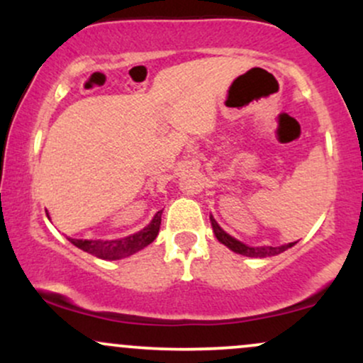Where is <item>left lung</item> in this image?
Returning <instances> with one entry per match:
<instances>
[{"mask_svg": "<svg viewBox=\"0 0 363 363\" xmlns=\"http://www.w3.org/2000/svg\"><path fill=\"white\" fill-rule=\"evenodd\" d=\"M210 222H211V228H213V234L216 239H218V242L227 245L230 251H234L237 254H242V256H247V257H272V256H277V254H280V252H285L286 249L294 247L295 245V242H290V244H283V245H274V247L273 245H254L252 247V245L240 242L239 239H235V237L227 234V232L220 227L218 222L213 218V215H210Z\"/></svg>", "mask_w": 363, "mask_h": 363, "instance_id": "8db88e82", "label": "left lung"}]
</instances>
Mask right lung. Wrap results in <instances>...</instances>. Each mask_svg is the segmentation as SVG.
Listing matches in <instances>:
<instances>
[{"instance_id": "obj_1", "label": "right lung", "mask_w": 363, "mask_h": 363, "mask_svg": "<svg viewBox=\"0 0 363 363\" xmlns=\"http://www.w3.org/2000/svg\"><path fill=\"white\" fill-rule=\"evenodd\" d=\"M162 211H157L153 215L152 222H150L147 227L141 228L140 232H135V234L128 237H121V239H111V240H102V239H72L69 237V242L77 245L82 251L94 254V256L101 257V259H123V257L131 256V254L141 251L147 245H150L155 240L158 235V230H160V222H162ZM49 216V215H48Z\"/></svg>"}]
</instances>
